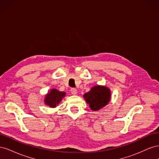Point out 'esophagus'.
<instances>
[{
	"instance_id": "obj_1",
	"label": "esophagus",
	"mask_w": 159,
	"mask_h": 159,
	"mask_svg": "<svg viewBox=\"0 0 159 159\" xmlns=\"http://www.w3.org/2000/svg\"><path fill=\"white\" fill-rule=\"evenodd\" d=\"M77 92H78V91H77V89L75 88H71V94L76 95Z\"/></svg>"
}]
</instances>
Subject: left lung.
Instances as JSON below:
<instances>
[{
    "mask_svg": "<svg viewBox=\"0 0 159 159\" xmlns=\"http://www.w3.org/2000/svg\"><path fill=\"white\" fill-rule=\"evenodd\" d=\"M89 107L93 111H98L107 105L111 99L110 89L103 85H95L84 95Z\"/></svg>",
    "mask_w": 159,
    "mask_h": 159,
    "instance_id": "left-lung-1",
    "label": "left lung"
}]
</instances>
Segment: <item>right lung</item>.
<instances>
[{
	"label": "right lung",
	"instance_id": "right-lung-1",
	"mask_svg": "<svg viewBox=\"0 0 159 159\" xmlns=\"http://www.w3.org/2000/svg\"><path fill=\"white\" fill-rule=\"evenodd\" d=\"M65 95V92H61L56 89H52L45 96L44 103L50 107L54 108L59 104Z\"/></svg>",
	"mask_w": 159,
	"mask_h": 159
}]
</instances>
